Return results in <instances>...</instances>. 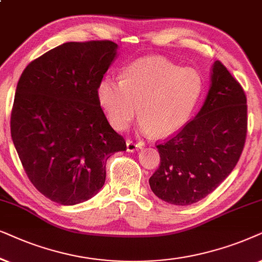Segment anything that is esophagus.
I'll list each match as a JSON object with an SVG mask.
<instances>
[{"mask_svg":"<svg viewBox=\"0 0 262 262\" xmlns=\"http://www.w3.org/2000/svg\"><path fill=\"white\" fill-rule=\"evenodd\" d=\"M139 148H142V144L139 141H134V140H128L127 141V151L128 152H134Z\"/></svg>","mask_w":262,"mask_h":262,"instance_id":"obj_1","label":"esophagus"}]
</instances>
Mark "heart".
<instances>
[{
    "label": "heart",
    "instance_id": "heart-1",
    "mask_svg": "<svg viewBox=\"0 0 262 262\" xmlns=\"http://www.w3.org/2000/svg\"><path fill=\"white\" fill-rule=\"evenodd\" d=\"M201 91L202 80L195 69L147 57L129 66L122 80H102L97 97L114 128L123 130L140 109L141 130L167 137L188 121Z\"/></svg>",
    "mask_w": 262,
    "mask_h": 262
}]
</instances>
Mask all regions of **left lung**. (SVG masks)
Masks as SVG:
<instances>
[{
	"label": "left lung",
	"instance_id": "1",
	"mask_svg": "<svg viewBox=\"0 0 262 262\" xmlns=\"http://www.w3.org/2000/svg\"><path fill=\"white\" fill-rule=\"evenodd\" d=\"M247 97L221 61L201 110L179 133L157 145L160 165L149 187L162 200L187 206L212 193L236 166L247 138Z\"/></svg>",
	"mask_w": 262,
	"mask_h": 262
}]
</instances>
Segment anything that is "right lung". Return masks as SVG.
<instances>
[{
	"instance_id": "1",
	"label": "right lung",
	"mask_w": 262,
	"mask_h": 262,
	"mask_svg": "<svg viewBox=\"0 0 262 262\" xmlns=\"http://www.w3.org/2000/svg\"><path fill=\"white\" fill-rule=\"evenodd\" d=\"M116 49L111 40L58 45L31 62L17 82L14 146L36 189L57 204L95 196L105 182L107 158L127 148L97 97Z\"/></svg>"
}]
</instances>
